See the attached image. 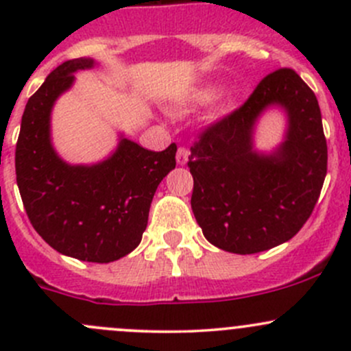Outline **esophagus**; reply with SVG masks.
<instances>
[{"label": "esophagus", "instance_id": "obj_1", "mask_svg": "<svg viewBox=\"0 0 351 351\" xmlns=\"http://www.w3.org/2000/svg\"><path fill=\"white\" fill-rule=\"evenodd\" d=\"M189 156H190V151L186 149V147H178V151H176V161H178V165H186Z\"/></svg>", "mask_w": 351, "mask_h": 351}]
</instances>
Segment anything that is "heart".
I'll return each instance as SVG.
<instances>
[{
  "mask_svg": "<svg viewBox=\"0 0 351 351\" xmlns=\"http://www.w3.org/2000/svg\"><path fill=\"white\" fill-rule=\"evenodd\" d=\"M214 88H202V90H198L195 95H193V98L198 101H207L210 100L212 97H214Z\"/></svg>",
  "mask_w": 351,
  "mask_h": 351,
  "instance_id": "obj_1",
  "label": "heart"
}]
</instances>
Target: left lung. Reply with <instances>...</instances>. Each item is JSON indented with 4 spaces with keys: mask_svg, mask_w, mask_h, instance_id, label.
<instances>
[{
    "mask_svg": "<svg viewBox=\"0 0 351 351\" xmlns=\"http://www.w3.org/2000/svg\"><path fill=\"white\" fill-rule=\"evenodd\" d=\"M289 115L285 144L274 155L252 149L263 109ZM192 210L208 243L253 254L292 239L311 217L328 171V146L314 91L289 67L258 83L234 112L210 123L190 147Z\"/></svg>",
    "mask_w": 351,
    "mask_h": 351,
    "instance_id": "1",
    "label": "left lung"
}]
</instances>
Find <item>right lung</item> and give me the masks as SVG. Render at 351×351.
Listing matches in <instances>:
<instances>
[{
  "instance_id": "1",
  "label": "right lung",
  "mask_w": 351,
  "mask_h": 351,
  "mask_svg": "<svg viewBox=\"0 0 351 351\" xmlns=\"http://www.w3.org/2000/svg\"><path fill=\"white\" fill-rule=\"evenodd\" d=\"M93 59L56 67L28 98L16 141V183L25 212L49 246L66 256L110 263L139 246L161 180L176 166V144L144 149L129 139L93 166H71L56 154L49 120L54 101Z\"/></svg>"
}]
</instances>
